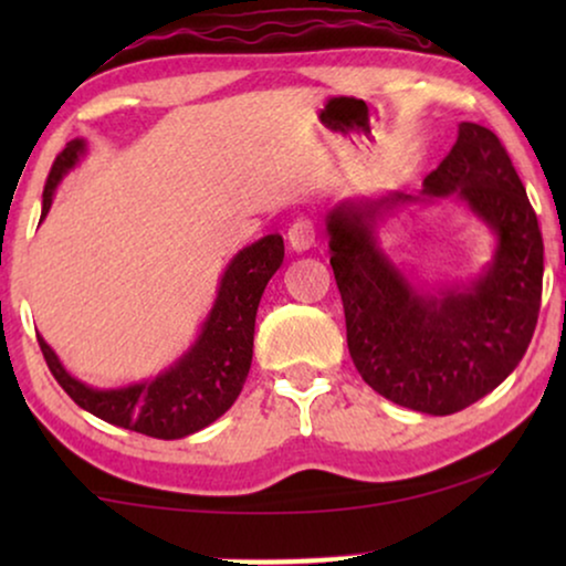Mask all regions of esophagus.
<instances>
[{
	"label": "esophagus",
	"mask_w": 566,
	"mask_h": 566,
	"mask_svg": "<svg viewBox=\"0 0 566 566\" xmlns=\"http://www.w3.org/2000/svg\"><path fill=\"white\" fill-rule=\"evenodd\" d=\"M316 242V229L308 219H296L289 229V244L293 252H306Z\"/></svg>",
	"instance_id": "34e87169"
}]
</instances>
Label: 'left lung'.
<instances>
[{"instance_id": "1", "label": "left lung", "mask_w": 566, "mask_h": 566, "mask_svg": "<svg viewBox=\"0 0 566 566\" xmlns=\"http://www.w3.org/2000/svg\"><path fill=\"white\" fill-rule=\"evenodd\" d=\"M453 197L495 234L474 282L424 290L377 244L394 207ZM329 265L345 306L350 358L370 389L424 415H453L513 374L541 308L544 239L505 146L490 128L461 123L453 149L420 196L343 200L327 213Z\"/></svg>"}]
</instances>
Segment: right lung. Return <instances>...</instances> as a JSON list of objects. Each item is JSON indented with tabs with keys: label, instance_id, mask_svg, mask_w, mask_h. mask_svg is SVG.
Masks as SVG:
<instances>
[{
	"label": "right lung",
	"instance_id": "add662e5",
	"mask_svg": "<svg viewBox=\"0 0 566 566\" xmlns=\"http://www.w3.org/2000/svg\"><path fill=\"white\" fill-rule=\"evenodd\" d=\"M87 154V142L74 138L53 161L43 188L41 221L49 216L53 192L69 169ZM283 237L268 234L239 250L223 270L219 293L188 350L172 366L146 381L120 389H95L61 366L59 355L38 335L51 374L69 397L99 420L159 440H177L208 428L234 405L252 366L254 316L262 293L283 265Z\"/></svg>",
	"mask_w": 566,
	"mask_h": 566
}]
</instances>
